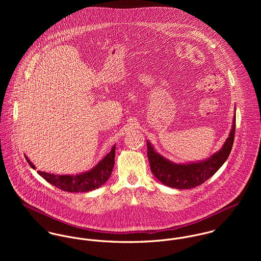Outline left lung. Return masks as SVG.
Wrapping results in <instances>:
<instances>
[{
	"mask_svg": "<svg viewBox=\"0 0 261 261\" xmlns=\"http://www.w3.org/2000/svg\"><path fill=\"white\" fill-rule=\"evenodd\" d=\"M236 114H234L233 124L229 137L219 151L211 155L206 161L191 164H175L159 154L147 141L148 158L152 174L166 186L175 189H192L199 186L211 178L228 159L232 149Z\"/></svg>",
	"mask_w": 261,
	"mask_h": 261,
	"instance_id": "obj_1",
	"label": "left lung"
}]
</instances>
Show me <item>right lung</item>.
I'll list each match as a JSON object with an SVG mask.
<instances>
[{
	"instance_id": "obj_1",
	"label": "right lung",
	"mask_w": 261,
	"mask_h": 261,
	"mask_svg": "<svg viewBox=\"0 0 261 261\" xmlns=\"http://www.w3.org/2000/svg\"><path fill=\"white\" fill-rule=\"evenodd\" d=\"M114 154L115 146L92 170L79 175H54L41 171H37V173L48 183L60 190L71 193L89 192L102 186L109 180L114 165ZM25 158L29 165L36 169L30 160L27 156Z\"/></svg>"
}]
</instances>
